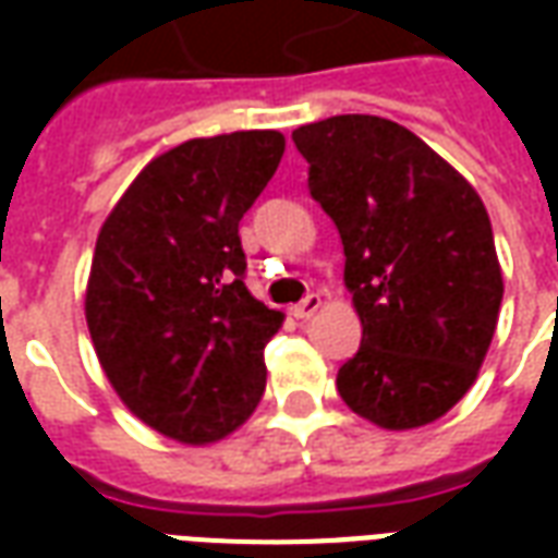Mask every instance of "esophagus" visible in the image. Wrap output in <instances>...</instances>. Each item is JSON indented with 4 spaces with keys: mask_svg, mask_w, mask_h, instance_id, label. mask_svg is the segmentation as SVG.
I'll return each mask as SVG.
<instances>
[{
    "mask_svg": "<svg viewBox=\"0 0 558 558\" xmlns=\"http://www.w3.org/2000/svg\"><path fill=\"white\" fill-rule=\"evenodd\" d=\"M319 307H323V299H319L316 292H311V295H304L302 302L292 307V316H295V319H311Z\"/></svg>",
    "mask_w": 558,
    "mask_h": 558,
    "instance_id": "1",
    "label": "esophagus"
}]
</instances>
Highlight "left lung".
Listing matches in <instances>:
<instances>
[{
  "label": "left lung",
  "instance_id": "1",
  "mask_svg": "<svg viewBox=\"0 0 558 558\" xmlns=\"http://www.w3.org/2000/svg\"><path fill=\"white\" fill-rule=\"evenodd\" d=\"M311 196L343 242L362 347L338 371L355 415L386 430L442 418L466 395L502 304V268L475 187L410 128L331 116L292 131Z\"/></svg>",
  "mask_w": 558,
  "mask_h": 558
}]
</instances>
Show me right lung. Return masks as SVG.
<instances>
[{
    "mask_svg": "<svg viewBox=\"0 0 558 558\" xmlns=\"http://www.w3.org/2000/svg\"><path fill=\"white\" fill-rule=\"evenodd\" d=\"M278 131L187 140L148 160L104 220L86 323L104 374L151 430L223 439L266 388L283 323L244 287L239 220L283 158Z\"/></svg>",
    "mask_w": 558,
    "mask_h": 558,
    "instance_id": "right-lung-1",
    "label": "right lung"
}]
</instances>
